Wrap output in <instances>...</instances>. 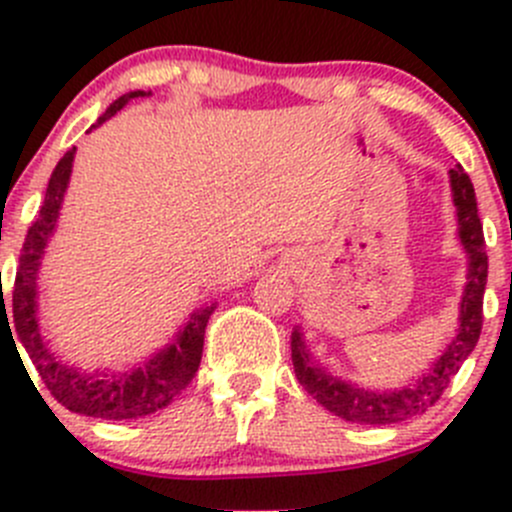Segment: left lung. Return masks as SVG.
I'll return each mask as SVG.
<instances>
[{
    "instance_id": "left-lung-1",
    "label": "left lung",
    "mask_w": 512,
    "mask_h": 512,
    "mask_svg": "<svg viewBox=\"0 0 512 512\" xmlns=\"http://www.w3.org/2000/svg\"><path fill=\"white\" fill-rule=\"evenodd\" d=\"M451 175L453 205L458 215V237L463 250L468 252V277L461 297V317L458 332L448 344L441 359L433 361L431 369L421 374L414 384L394 391H371L329 374L322 364L312 359L302 332L294 327L292 332V364L299 384L309 396L319 401L334 416L352 423H369V426H386L399 423L418 414H426L443 396L446 386L458 374L463 361L476 349L480 329H483V292L488 280V255H485L483 225L478 218L476 190L471 178L461 165L448 170Z\"/></svg>"
}]
</instances>
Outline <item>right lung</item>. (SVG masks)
Segmentation results:
<instances>
[{"label": "right lung", "mask_w": 512, "mask_h": 512, "mask_svg": "<svg viewBox=\"0 0 512 512\" xmlns=\"http://www.w3.org/2000/svg\"><path fill=\"white\" fill-rule=\"evenodd\" d=\"M138 96H151V91L148 94L146 91H131V94L116 98L91 128L101 126L113 113L121 111L131 98ZM74 156L76 148H71L56 163L54 173L49 178L44 203H41L39 215H36L32 227H29L27 240H24L17 280H14L12 292L14 337L27 349L29 359H32L36 371H39L41 381L49 389V394L61 406L74 411V414L108 418V421H123V418L156 414V411L165 409L193 381L195 371L200 366V356H203L205 327H208L210 314L215 312V304L195 309L190 314L188 324L175 334L173 344L160 349L158 354H153L146 364L136 366V369L81 371L74 369V366H66L64 361H59L49 352V347H46L44 337L39 332V319H36V275H39L46 242H49L51 232L56 227V218H59L61 203H64V193L69 188ZM0 314H7L4 304ZM9 334H12V329H9Z\"/></svg>", "instance_id": "obj_1"}]
</instances>
